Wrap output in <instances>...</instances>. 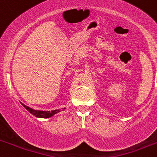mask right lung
I'll return each mask as SVG.
<instances>
[{"label":"right lung","mask_w":157,"mask_h":157,"mask_svg":"<svg viewBox=\"0 0 157 157\" xmlns=\"http://www.w3.org/2000/svg\"><path fill=\"white\" fill-rule=\"evenodd\" d=\"M21 103V102H20ZM22 105L24 107L25 109H27L29 112H30L32 115H34V116L37 118H50L52 116H53L54 115H56V113L59 112L60 111H63L66 109V108H63L62 109H56V110L52 111H41V110H35V109H33L30 107L27 106V105H23V103H21Z\"/></svg>","instance_id":"1"}]
</instances>
